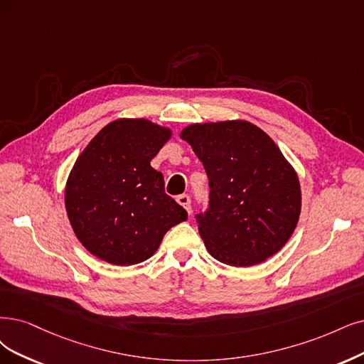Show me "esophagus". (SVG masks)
Segmentation results:
<instances>
[{"mask_svg":"<svg viewBox=\"0 0 364 364\" xmlns=\"http://www.w3.org/2000/svg\"><path fill=\"white\" fill-rule=\"evenodd\" d=\"M177 203L191 214V211H192V207H191V196L189 195H180L178 198H177Z\"/></svg>","mask_w":364,"mask_h":364,"instance_id":"obj_1","label":"esophagus"}]
</instances>
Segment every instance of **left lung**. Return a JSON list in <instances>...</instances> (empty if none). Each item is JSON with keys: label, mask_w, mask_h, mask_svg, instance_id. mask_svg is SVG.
Masks as SVG:
<instances>
[{"label": "left lung", "mask_w": 364, "mask_h": 364, "mask_svg": "<svg viewBox=\"0 0 364 364\" xmlns=\"http://www.w3.org/2000/svg\"><path fill=\"white\" fill-rule=\"evenodd\" d=\"M180 138L205 168L210 203L198 230L214 259L250 267L292 235L301 210L299 175L268 134L249 121L191 124Z\"/></svg>", "instance_id": "obj_1"}]
</instances>
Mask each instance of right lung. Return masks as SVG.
Segmentation results:
<instances>
[{
    "label": "right lung",
    "instance_id": "obj_1",
    "mask_svg": "<svg viewBox=\"0 0 364 364\" xmlns=\"http://www.w3.org/2000/svg\"><path fill=\"white\" fill-rule=\"evenodd\" d=\"M172 132L145 118L105 126L79 154L64 203L73 232L94 257L114 265L151 258L187 211L165 193L150 161Z\"/></svg>",
    "mask_w": 364,
    "mask_h": 364
}]
</instances>
